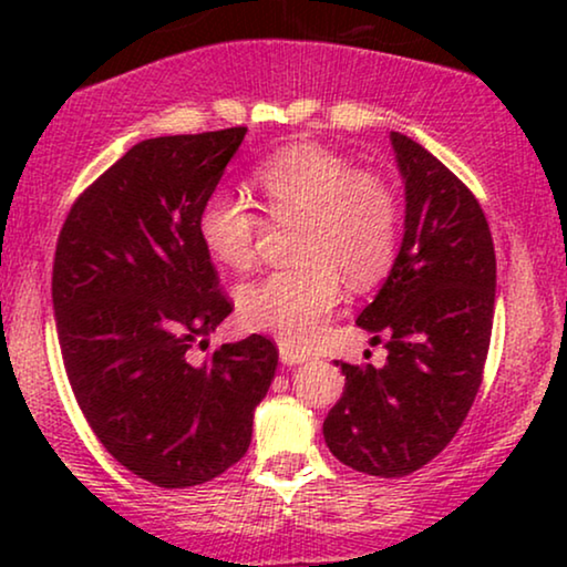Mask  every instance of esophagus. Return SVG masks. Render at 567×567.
Listing matches in <instances>:
<instances>
[{
    "label": "esophagus",
    "instance_id": "esophagus-1",
    "mask_svg": "<svg viewBox=\"0 0 567 567\" xmlns=\"http://www.w3.org/2000/svg\"><path fill=\"white\" fill-rule=\"evenodd\" d=\"M278 359H281L284 367H299V363H307L309 359H312V355L305 353V351H297V348H291V346H286V343H281V346H278Z\"/></svg>",
    "mask_w": 567,
    "mask_h": 567
}]
</instances>
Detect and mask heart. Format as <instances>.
<instances>
[{
	"label": "heart",
	"mask_w": 567,
	"mask_h": 567,
	"mask_svg": "<svg viewBox=\"0 0 567 567\" xmlns=\"http://www.w3.org/2000/svg\"><path fill=\"white\" fill-rule=\"evenodd\" d=\"M252 183L270 219L299 224V266L239 286V320L286 346H307L338 305L340 278L367 289L390 268L400 231L398 198L377 175L355 173L351 162L312 144L274 154L255 169ZM258 231V214L237 193L216 188L200 204L198 237L221 266H250Z\"/></svg>",
	"instance_id": "1"
}]
</instances>
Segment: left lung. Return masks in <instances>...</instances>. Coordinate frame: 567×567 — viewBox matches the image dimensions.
Listing matches in <instances>:
<instances>
[{
  "instance_id": "1",
  "label": "left lung",
  "mask_w": 567,
  "mask_h": 567,
  "mask_svg": "<svg viewBox=\"0 0 567 567\" xmlns=\"http://www.w3.org/2000/svg\"><path fill=\"white\" fill-rule=\"evenodd\" d=\"M405 183V235L355 324L384 343V367L343 369L322 423L336 460L377 477L429 464L467 417L493 330L495 250L472 190L413 138L390 134Z\"/></svg>"
}]
</instances>
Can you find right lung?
Listing matches in <instances>:
<instances>
[{
	"label": "right lung",
	"mask_w": 567,
	"mask_h": 567,
	"mask_svg": "<svg viewBox=\"0 0 567 567\" xmlns=\"http://www.w3.org/2000/svg\"><path fill=\"white\" fill-rule=\"evenodd\" d=\"M245 126L146 138L74 200L53 258V315L69 384L123 467L190 487L239 462L278 367L268 338L206 336L231 312L198 212Z\"/></svg>",
	"instance_id": "add662e5"
}]
</instances>
